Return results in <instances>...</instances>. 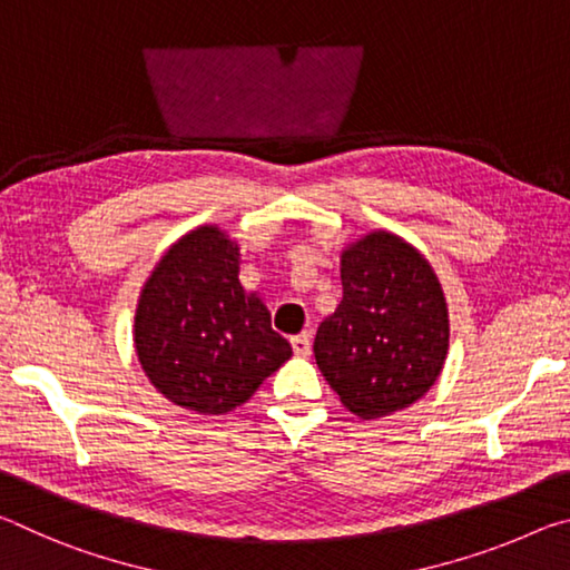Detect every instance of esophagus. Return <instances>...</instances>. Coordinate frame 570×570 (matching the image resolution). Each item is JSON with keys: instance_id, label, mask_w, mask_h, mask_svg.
<instances>
[{"instance_id": "34e87169", "label": "esophagus", "mask_w": 570, "mask_h": 570, "mask_svg": "<svg viewBox=\"0 0 570 570\" xmlns=\"http://www.w3.org/2000/svg\"><path fill=\"white\" fill-rule=\"evenodd\" d=\"M292 346H294V354L298 356H308V352H312V334L308 332H302L292 336Z\"/></svg>"}]
</instances>
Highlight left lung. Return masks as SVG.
<instances>
[{"mask_svg": "<svg viewBox=\"0 0 570 570\" xmlns=\"http://www.w3.org/2000/svg\"><path fill=\"white\" fill-rule=\"evenodd\" d=\"M342 304L320 324L314 356L356 417L410 407L440 377L450 324L432 266L407 240L374 230L342 254Z\"/></svg>", "mask_w": 570, "mask_h": 570, "instance_id": "1", "label": "left lung"}]
</instances>
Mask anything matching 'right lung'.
Returning <instances> with one entry per match:
<instances>
[{"label": "right lung", "mask_w": 570, "mask_h": 570, "mask_svg": "<svg viewBox=\"0 0 570 570\" xmlns=\"http://www.w3.org/2000/svg\"><path fill=\"white\" fill-rule=\"evenodd\" d=\"M135 350L156 390L198 414L244 404L292 356L262 298L238 282V246L216 226L160 258L135 312Z\"/></svg>", "instance_id": "add662e5"}]
</instances>
